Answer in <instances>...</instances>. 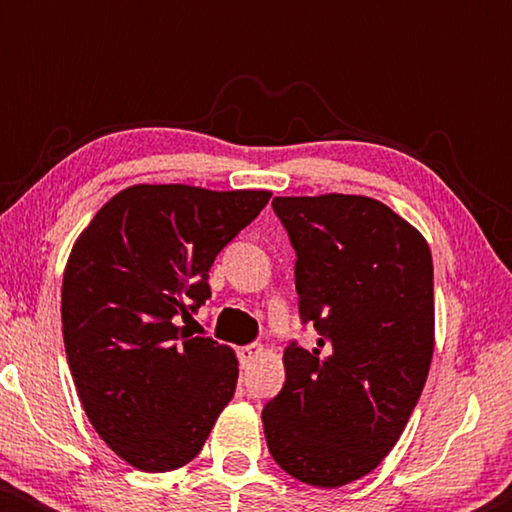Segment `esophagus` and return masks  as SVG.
<instances>
[{"label": "esophagus", "mask_w": 512, "mask_h": 512, "mask_svg": "<svg viewBox=\"0 0 512 512\" xmlns=\"http://www.w3.org/2000/svg\"><path fill=\"white\" fill-rule=\"evenodd\" d=\"M240 361L244 363V366H251V363L258 361L263 356V345H258V342H254V345H247V347H240Z\"/></svg>", "instance_id": "esophagus-1"}]
</instances>
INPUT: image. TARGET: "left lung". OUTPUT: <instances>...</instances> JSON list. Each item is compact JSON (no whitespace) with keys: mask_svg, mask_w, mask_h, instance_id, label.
Returning <instances> with one entry per match:
<instances>
[{"mask_svg":"<svg viewBox=\"0 0 512 512\" xmlns=\"http://www.w3.org/2000/svg\"><path fill=\"white\" fill-rule=\"evenodd\" d=\"M296 249L300 319L321 338L284 352V387L263 408L272 459L335 489L398 443L433 356V263L424 235L366 195L275 198Z\"/></svg>","mask_w":512,"mask_h":512,"instance_id":"obj_1","label":"left lung"}]
</instances>
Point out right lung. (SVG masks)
I'll list each match as a JSON object with an SVG mask.
<instances>
[{
	"mask_svg": "<svg viewBox=\"0 0 512 512\" xmlns=\"http://www.w3.org/2000/svg\"><path fill=\"white\" fill-rule=\"evenodd\" d=\"M270 191L137 184L74 242L62 275V335L76 394L123 461L165 473L198 457L235 394L237 356L179 319L209 298L219 251Z\"/></svg>",
	"mask_w": 512,
	"mask_h": 512,
	"instance_id": "right-lung-1",
	"label": "right lung"
}]
</instances>
